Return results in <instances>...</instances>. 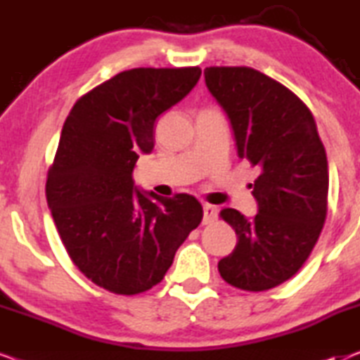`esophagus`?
Masks as SVG:
<instances>
[{"mask_svg": "<svg viewBox=\"0 0 360 360\" xmlns=\"http://www.w3.org/2000/svg\"><path fill=\"white\" fill-rule=\"evenodd\" d=\"M218 219V208L213 205L203 206V224H211Z\"/></svg>", "mask_w": 360, "mask_h": 360, "instance_id": "34e87169", "label": "esophagus"}]
</instances>
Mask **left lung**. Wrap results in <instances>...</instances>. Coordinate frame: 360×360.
Wrapping results in <instances>:
<instances>
[{"instance_id":"8db88e82","label":"left lung","mask_w":360,"mask_h":360,"mask_svg":"<svg viewBox=\"0 0 360 360\" xmlns=\"http://www.w3.org/2000/svg\"><path fill=\"white\" fill-rule=\"evenodd\" d=\"M206 86L233 126L239 159L259 167L254 219L221 210L238 244L218 270L245 292L292 278L316 244L328 213V159L309 108L282 83L250 67H206Z\"/></svg>"}]
</instances>
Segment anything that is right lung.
I'll use <instances>...</instances> for the list:
<instances>
[{
    "label": "right lung",
    "instance_id": "1",
    "mask_svg": "<svg viewBox=\"0 0 360 360\" xmlns=\"http://www.w3.org/2000/svg\"><path fill=\"white\" fill-rule=\"evenodd\" d=\"M200 67L131 68L78 98L47 172L46 196L68 257L98 287L137 295L160 283L176 249L198 228L195 196L134 188L155 121L188 95Z\"/></svg>",
    "mask_w": 360,
    "mask_h": 360
}]
</instances>
